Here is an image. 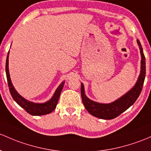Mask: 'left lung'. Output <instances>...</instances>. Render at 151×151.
I'll return each mask as SVG.
<instances>
[{
  "instance_id": "1",
  "label": "left lung",
  "mask_w": 151,
  "mask_h": 151,
  "mask_svg": "<svg viewBox=\"0 0 151 151\" xmlns=\"http://www.w3.org/2000/svg\"><path fill=\"white\" fill-rule=\"evenodd\" d=\"M141 54V70L138 80L129 91L116 101L111 104H100L89 99L85 93L83 84H81V96L82 102L87 111L93 116L102 119H112L129 109L137 99L143 86L145 77V57L139 40H137Z\"/></svg>"
}]
</instances>
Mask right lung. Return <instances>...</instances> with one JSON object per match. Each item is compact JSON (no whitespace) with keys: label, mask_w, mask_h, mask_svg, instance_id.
Returning <instances> with one entry per match:
<instances>
[{"label":"right lung","mask_w":151,"mask_h":151,"mask_svg":"<svg viewBox=\"0 0 151 151\" xmlns=\"http://www.w3.org/2000/svg\"><path fill=\"white\" fill-rule=\"evenodd\" d=\"M9 51L8 53L7 58H6V77H7L8 85L9 88V91H10L11 95H12L13 99L16 101L22 108H23L28 114H31L32 116H41L45 115L51 113L53 110H55L56 105L58 104V99H59L60 94L62 90L63 85L65 82H62L61 85L58 86V88L55 90L54 95L52 97L50 100H49L47 102L43 103V104H36V103H32L28 101L27 100L24 99L23 97H22L17 92L15 88L13 86L12 83V80L10 78V74H9Z\"/></svg>","instance_id":"1"}]
</instances>
